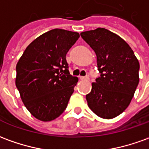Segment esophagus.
<instances>
[{
	"label": "esophagus",
	"instance_id": "esophagus-1",
	"mask_svg": "<svg viewBox=\"0 0 149 149\" xmlns=\"http://www.w3.org/2000/svg\"><path fill=\"white\" fill-rule=\"evenodd\" d=\"M80 80H81V81H85V80H89V77H80Z\"/></svg>",
	"mask_w": 149,
	"mask_h": 149
}]
</instances>
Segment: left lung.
I'll use <instances>...</instances> for the list:
<instances>
[{"label":"left lung","instance_id":"left-lung-1","mask_svg":"<svg viewBox=\"0 0 149 149\" xmlns=\"http://www.w3.org/2000/svg\"><path fill=\"white\" fill-rule=\"evenodd\" d=\"M81 36L96 54L101 73L86 95L88 106L101 118H115L127 108L136 92L139 61L121 37L105 28L81 32Z\"/></svg>","mask_w":149,"mask_h":149}]
</instances>
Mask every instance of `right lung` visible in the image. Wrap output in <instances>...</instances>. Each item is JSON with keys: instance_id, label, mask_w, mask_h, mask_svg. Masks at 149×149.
<instances>
[{"instance_id": "1", "label": "right lung", "mask_w": 149, "mask_h": 149, "mask_svg": "<svg viewBox=\"0 0 149 149\" xmlns=\"http://www.w3.org/2000/svg\"><path fill=\"white\" fill-rule=\"evenodd\" d=\"M77 32L54 29L31 42L17 63L15 84L25 107L42 122L58 118L67 107L78 78L68 70L66 54Z\"/></svg>"}]
</instances>
